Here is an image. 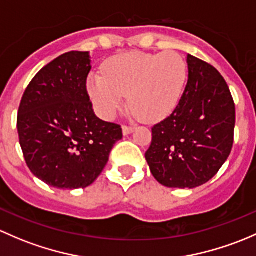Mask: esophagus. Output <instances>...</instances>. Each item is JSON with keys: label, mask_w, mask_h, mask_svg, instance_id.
Returning <instances> with one entry per match:
<instances>
[{"label": "esophagus", "mask_w": 256, "mask_h": 256, "mask_svg": "<svg viewBox=\"0 0 256 256\" xmlns=\"http://www.w3.org/2000/svg\"><path fill=\"white\" fill-rule=\"evenodd\" d=\"M122 130L124 136H129V134H132L134 132V127H127V126H123Z\"/></svg>", "instance_id": "obj_1"}]
</instances>
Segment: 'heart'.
Wrapping results in <instances>:
<instances>
[{
	"label": "heart",
	"instance_id": "b5f03b06",
	"mask_svg": "<svg viewBox=\"0 0 256 256\" xmlns=\"http://www.w3.org/2000/svg\"><path fill=\"white\" fill-rule=\"evenodd\" d=\"M104 72L88 78V96L104 120H112L124 107L127 96L142 120H165L180 104L187 81V64L176 52L116 55L104 65Z\"/></svg>",
	"mask_w": 256,
	"mask_h": 256
}]
</instances>
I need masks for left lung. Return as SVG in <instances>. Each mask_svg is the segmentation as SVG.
<instances>
[{
  "mask_svg": "<svg viewBox=\"0 0 256 256\" xmlns=\"http://www.w3.org/2000/svg\"><path fill=\"white\" fill-rule=\"evenodd\" d=\"M188 78L176 110L152 129L146 159L162 186L194 188L218 172L233 146L236 106L217 69L187 54Z\"/></svg>",
  "mask_w": 256,
  "mask_h": 256,
  "instance_id": "left-lung-1",
  "label": "left lung"
}]
</instances>
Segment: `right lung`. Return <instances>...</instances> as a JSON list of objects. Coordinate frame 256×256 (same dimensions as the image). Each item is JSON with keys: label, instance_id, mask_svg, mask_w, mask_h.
<instances>
[{"label": "right lung", "instance_id": "right-lung-1", "mask_svg": "<svg viewBox=\"0 0 256 256\" xmlns=\"http://www.w3.org/2000/svg\"><path fill=\"white\" fill-rule=\"evenodd\" d=\"M88 52L60 55L39 71L20 101V144L36 178L60 190L85 188L100 176L122 128L96 117L86 90Z\"/></svg>", "mask_w": 256, "mask_h": 256}]
</instances>
